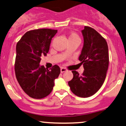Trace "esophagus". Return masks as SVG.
Instances as JSON below:
<instances>
[{"mask_svg":"<svg viewBox=\"0 0 126 126\" xmlns=\"http://www.w3.org/2000/svg\"><path fill=\"white\" fill-rule=\"evenodd\" d=\"M60 70H61V73H63V72L67 71V69L65 67H62L61 69H60Z\"/></svg>","mask_w":126,"mask_h":126,"instance_id":"1","label":"esophagus"}]
</instances>
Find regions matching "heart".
<instances>
[{"label": "heart", "mask_w": 126, "mask_h": 126, "mask_svg": "<svg viewBox=\"0 0 126 126\" xmlns=\"http://www.w3.org/2000/svg\"><path fill=\"white\" fill-rule=\"evenodd\" d=\"M80 40L79 36L75 32H72L70 34V35H69V40Z\"/></svg>", "instance_id": "1"}]
</instances>
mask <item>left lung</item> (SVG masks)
Wrapping results in <instances>:
<instances>
[{
    "mask_svg": "<svg viewBox=\"0 0 126 126\" xmlns=\"http://www.w3.org/2000/svg\"><path fill=\"white\" fill-rule=\"evenodd\" d=\"M82 33L84 43L79 60L85 70L81 75L72 70L73 78L68 84L76 96L87 98L95 94L103 84L109 64V54L106 40L96 30L85 26Z\"/></svg>",
    "mask_w": 126,
    "mask_h": 126,
    "instance_id": "1",
    "label": "left lung"
}]
</instances>
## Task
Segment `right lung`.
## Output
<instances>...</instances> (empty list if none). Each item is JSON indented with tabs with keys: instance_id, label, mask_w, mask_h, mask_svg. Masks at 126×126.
<instances>
[{
	"instance_id": "add662e5",
	"label": "right lung",
	"mask_w": 126,
	"mask_h": 126,
	"mask_svg": "<svg viewBox=\"0 0 126 126\" xmlns=\"http://www.w3.org/2000/svg\"><path fill=\"white\" fill-rule=\"evenodd\" d=\"M57 32V30L48 28L31 30L17 43L16 78L23 91L34 99L48 96L53 89L54 79L60 73L57 65L48 70L39 64L41 56L48 52L51 39Z\"/></svg>"
}]
</instances>
